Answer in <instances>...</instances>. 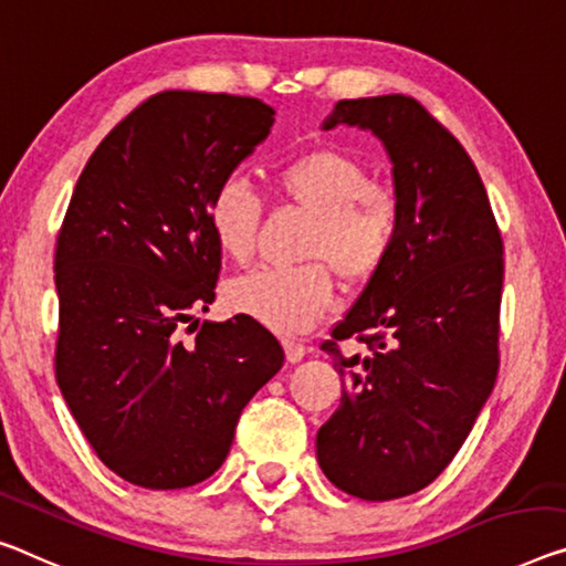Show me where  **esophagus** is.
Here are the masks:
<instances>
[{
    "label": "esophagus",
    "mask_w": 566,
    "mask_h": 566,
    "mask_svg": "<svg viewBox=\"0 0 566 566\" xmlns=\"http://www.w3.org/2000/svg\"><path fill=\"white\" fill-rule=\"evenodd\" d=\"M283 349H285V359H289L291 364H295V361H301L303 356H306V344H301V342H293V338H285L283 342Z\"/></svg>",
    "instance_id": "obj_1"
}]
</instances>
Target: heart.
<instances>
[{
	"mask_svg": "<svg viewBox=\"0 0 566 566\" xmlns=\"http://www.w3.org/2000/svg\"><path fill=\"white\" fill-rule=\"evenodd\" d=\"M275 189L313 214L303 242L311 263L258 268L228 285V303L277 334H306L334 303L336 277L346 285L371 281L385 265L397 234V205L371 185L367 167L338 149H313L283 161ZM260 199L240 179H224L207 205L217 250L232 263H248L258 248Z\"/></svg>",
	"mask_w": 566,
	"mask_h": 566,
	"instance_id": "obj_1",
	"label": "heart"
}]
</instances>
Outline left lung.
I'll list each match as a JSON object with an SVG mask.
<instances>
[{
  "label": "left lung",
  "instance_id": "8db88e82",
  "mask_svg": "<svg viewBox=\"0 0 566 566\" xmlns=\"http://www.w3.org/2000/svg\"><path fill=\"white\" fill-rule=\"evenodd\" d=\"M338 124L385 146L397 234L321 344L349 387L321 424L316 458L344 493L392 501L446 471L493 392L503 242L471 156L415 98L338 101L321 128ZM349 337L368 354L346 353Z\"/></svg>",
  "mask_w": 566,
  "mask_h": 566
}]
</instances>
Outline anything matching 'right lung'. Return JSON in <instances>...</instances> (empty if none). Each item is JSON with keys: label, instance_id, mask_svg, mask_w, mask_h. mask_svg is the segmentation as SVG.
I'll return each mask as SVG.
<instances>
[{"label": "right lung", "instance_id": "add662e5", "mask_svg": "<svg viewBox=\"0 0 566 566\" xmlns=\"http://www.w3.org/2000/svg\"><path fill=\"white\" fill-rule=\"evenodd\" d=\"M273 124L258 98L164 91L103 138L67 205L55 250L57 387L103 463L142 489L210 478L240 412L283 367L255 318H197L222 260L207 205ZM185 323L192 343L180 338Z\"/></svg>", "mask_w": 566, "mask_h": 566}]
</instances>
